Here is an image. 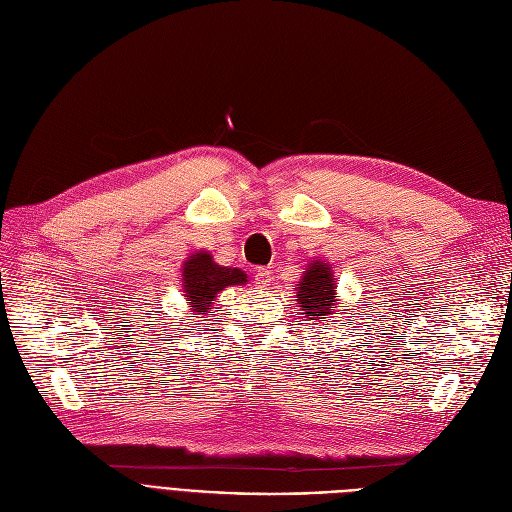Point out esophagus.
I'll list each match as a JSON object with an SVG mask.
<instances>
[{
  "mask_svg": "<svg viewBox=\"0 0 512 512\" xmlns=\"http://www.w3.org/2000/svg\"><path fill=\"white\" fill-rule=\"evenodd\" d=\"M254 281H256L258 288H267V285H271V281H273V275H271L269 269L260 267V269L254 271Z\"/></svg>",
  "mask_w": 512,
  "mask_h": 512,
  "instance_id": "1",
  "label": "esophagus"
}]
</instances>
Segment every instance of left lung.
I'll return each mask as SVG.
<instances>
[{"label":"left lung","mask_w":512,"mask_h":512,"mask_svg":"<svg viewBox=\"0 0 512 512\" xmlns=\"http://www.w3.org/2000/svg\"><path fill=\"white\" fill-rule=\"evenodd\" d=\"M296 302L309 321L327 323L334 315H340L338 283L330 262L321 258L311 260L298 281Z\"/></svg>","instance_id":"left-lung-1"}]
</instances>
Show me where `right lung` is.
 <instances>
[{
	"label": "right lung",
	"mask_w": 512,
	"mask_h": 512,
	"mask_svg": "<svg viewBox=\"0 0 512 512\" xmlns=\"http://www.w3.org/2000/svg\"><path fill=\"white\" fill-rule=\"evenodd\" d=\"M248 275L241 269L222 267L210 252L199 250L182 264V292L191 304L193 315H208L216 296L231 285H245Z\"/></svg>",
	"instance_id": "1"
}]
</instances>
